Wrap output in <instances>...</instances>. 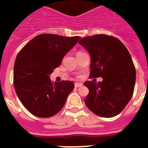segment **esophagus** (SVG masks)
Listing matches in <instances>:
<instances>
[{
  "mask_svg": "<svg viewBox=\"0 0 148 148\" xmlns=\"http://www.w3.org/2000/svg\"><path fill=\"white\" fill-rule=\"evenodd\" d=\"M83 85L82 83H75V87H76V88H78V87H82V86Z\"/></svg>",
  "mask_w": 148,
  "mask_h": 148,
  "instance_id": "esophagus-1",
  "label": "esophagus"
}]
</instances>
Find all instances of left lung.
Listing matches in <instances>:
<instances>
[{
	"label": "left lung",
	"mask_w": 148,
	"mask_h": 148,
	"mask_svg": "<svg viewBox=\"0 0 148 148\" xmlns=\"http://www.w3.org/2000/svg\"><path fill=\"white\" fill-rule=\"evenodd\" d=\"M78 44L90 56V77L103 81H87L85 104L92 113L105 118L118 115L133 96L136 69L125 46L116 38L104 34L82 38Z\"/></svg>",
	"instance_id": "left-lung-1"
}]
</instances>
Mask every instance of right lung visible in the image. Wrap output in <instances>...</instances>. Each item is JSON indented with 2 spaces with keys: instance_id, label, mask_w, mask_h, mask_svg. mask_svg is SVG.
Listing matches in <instances>:
<instances>
[{
  "instance_id": "obj_1",
  "label": "right lung",
  "mask_w": 148,
  "mask_h": 148,
  "mask_svg": "<svg viewBox=\"0 0 148 148\" xmlns=\"http://www.w3.org/2000/svg\"><path fill=\"white\" fill-rule=\"evenodd\" d=\"M79 39V36L40 34L27 43L17 56L13 76L15 92L34 116L51 117L64 105L74 84L70 81L53 83L49 75Z\"/></svg>"
}]
</instances>
